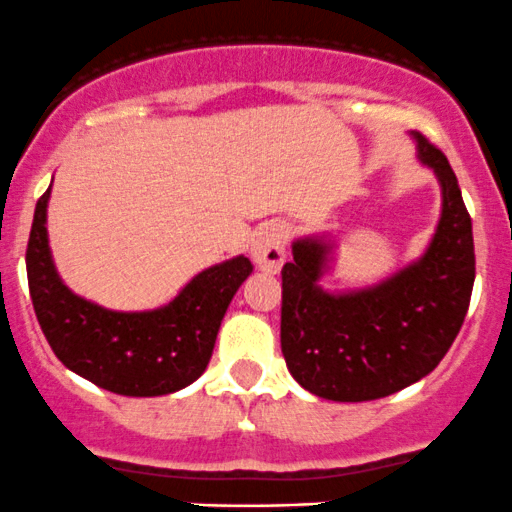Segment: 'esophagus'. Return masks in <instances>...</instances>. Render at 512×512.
<instances>
[{
	"mask_svg": "<svg viewBox=\"0 0 512 512\" xmlns=\"http://www.w3.org/2000/svg\"><path fill=\"white\" fill-rule=\"evenodd\" d=\"M287 227L283 222H268L256 234L254 246H251V256H254L256 266L266 273H278L280 266L285 263L287 256Z\"/></svg>",
	"mask_w": 512,
	"mask_h": 512,
	"instance_id": "34e87169",
	"label": "esophagus"
}]
</instances>
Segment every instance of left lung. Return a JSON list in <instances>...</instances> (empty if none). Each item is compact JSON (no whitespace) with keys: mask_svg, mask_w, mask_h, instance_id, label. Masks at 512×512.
Wrapping results in <instances>:
<instances>
[{"mask_svg":"<svg viewBox=\"0 0 512 512\" xmlns=\"http://www.w3.org/2000/svg\"><path fill=\"white\" fill-rule=\"evenodd\" d=\"M413 140L442 191L426 254L382 283L341 295L319 285L331 239H297L283 266L280 348L290 375L321 399L372 401L423 380L467 317L476 273L472 217L445 154L421 132Z\"/></svg>","mask_w":512,"mask_h":512,"instance_id":"left-lung-1","label":"left lung"}]
</instances>
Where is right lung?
Returning a JSON list of instances; mask_svg holds the SVG:
<instances>
[{
    "mask_svg": "<svg viewBox=\"0 0 512 512\" xmlns=\"http://www.w3.org/2000/svg\"><path fill=\"white\" fill-rule=\"evenodd\" d=\"M50 188L40 195L26 249L28 290L40 329L62 365L123 396H162L198 380L217 331L254 266L246 256L205 268L169 304L113 312L62 283L48 246Z\"/></svg>",
    "mask_w": 512,
    "mask_h": 512,
    "instance_id": "1",
    "label": "right lung"
}]
</instances>
